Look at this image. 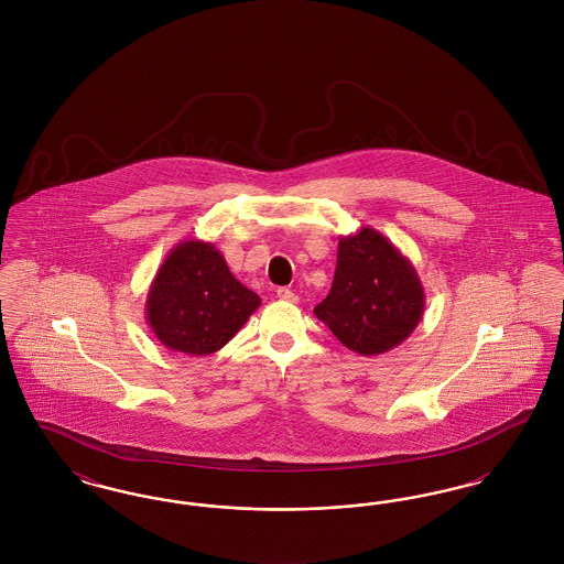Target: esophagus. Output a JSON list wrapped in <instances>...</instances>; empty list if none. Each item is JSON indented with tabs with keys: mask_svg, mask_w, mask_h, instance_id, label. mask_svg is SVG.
<instances>
[{
	"mask_svg": "<svg viewBox=\"0 0 564 564\" xmlns=\"http://www.w3.org/2000/svg\"><path fill=\"white\" fill-rule=\"evenodd\" d=\"M276 295H279V300H285V302H295L297 300V295L292 290H288V288H279Z\"/></svg>",
	"mask_w": 564,
	"mask_h": 564,
	"instance_id": "34e87169",
	"label": "esophagus"
}]
</instances>
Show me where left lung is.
<instances>
[{
	"label": "left lung",
	"instance_id": "obj_1",
	"mask_svg": "<svg viewBox=\"0 0 564 564\" xmlns=\"http://www.w3.org/2000/svg\"><path fill=\"white\" fill-rule=\"evenodd\" d=\"M425 313L419 272L378 230L340 237L332 290L315 306L319 322L364 357L400 347Z\"/></svg>",
	"mask_w": 564,
	"mask_h": 564
}]
</instances>
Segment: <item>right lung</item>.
Returning a JSON list of instances; mask_svg holds the SVG:
<instances>
[{
	"label": "right lung",
	"instance_id": "add662e5",
	"mask_svg": "<svg viewBox=\"0 0 564 564\" xmlns=\"http://www.w3.org/2000/svg\"><path fill=\"white\" fill-rule=\"evenodd\" d=\"M260 304L214 242L189 239L166 253L148 292L145 319L162 347L203 357L228 345Z\"/></svg>",
	"mask_w": 564,
	"mask_h": 564
}]
</instances>
